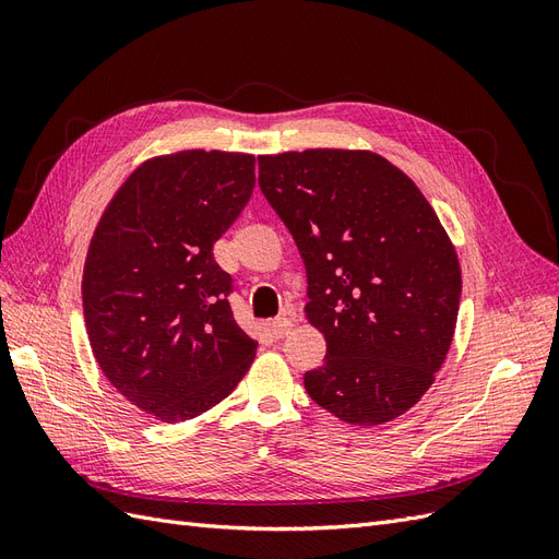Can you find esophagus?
I'll use <instances>...</instances> for the list:
<instances>
[{"label": "esophagus", "instance_id": "esophagus-1", "mask_svg": "<svg viewBox=\"0 0 559 559\" xmlns=\"http://www.w3.org/2000/svg\"><path fill=\"white\" fill-rule=\"evenodd\" d=\"M292 329H294V321L289 317H277L273 319V324H270V333H273V337L289 335Z\"/></svg>", "mask_w": 559, "mask_h": 559}]
</instances>
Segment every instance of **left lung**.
Listing matches in <instances>:
<instances>
[{"mask_svg": "<svg viewBox=\"0 0 559 559\" xmlns=\"http://www.w3.org/2000/svg\"><path fill=\"white\" fill-rule=\"evenodd\" d=\"M259 186L308 273L310 324L326 359L310 399L373 427L425 396L460 312V261L417 186L370 151L310 148L259 158Z\"/></svg>", "mask_w": 559, "mask_h": 559, "instance_id": "1", "label": "left lung"}]
</instances>
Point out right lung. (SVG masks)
<instances>
[{"label": "right lung", "instance_id": "obj_1", "mask_svg": "<svg viewBox=\"0 0 559 559\" xmlns=\"http://www.w3.org/2000/svg\"><path fill=\"white\" fill-rule=\"evenodd\" d=\"M251 191L253 156L181 151L138 167L95 228L81 284L93 354L160 421L210 411L253 361L212 251Z\"/></svg>", "mask_w": 559, "mask_h": 559}]
</instances>
